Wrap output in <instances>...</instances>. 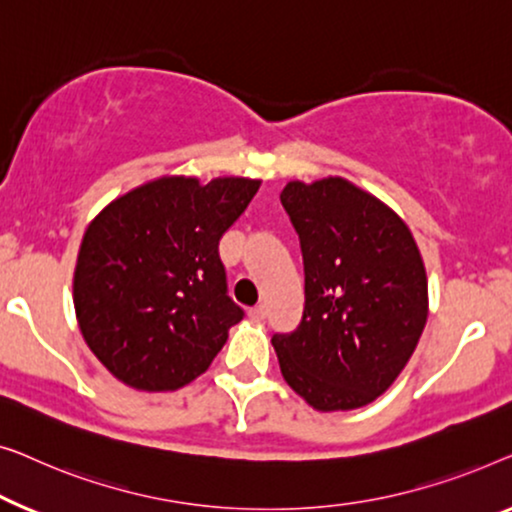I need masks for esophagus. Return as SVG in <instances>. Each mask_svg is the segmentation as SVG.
<instances>
[{
    "label": "esophagus",
    "instance_id": "34e87169",
    "mask_svg": "<svg viewBox=\"0 0 512 512\" xmlns=\"http://www.w3.org/2000/svg\"><path fill=\"white\" fill-rule=\"evenodd\" d=\"M250 318H253V320H264L266 318V306L259 304L255 308H250Z\"/></svg>",
    "mask_w": 512,
    "mask_h": 512
}]
</instances>
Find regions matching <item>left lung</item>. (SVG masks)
<instances>
[{"mask_svg": "<svg viewBox=\"0 0 512 512\" xmlns=\"http://www.w3.org/2000/svg\"><path fill=\"white\" fill-rule=\"evenodd\" d=\"M280 204L304 255V315L273 334L287 385L318 410L362 408L390 387L427 322V273L392 208L343 178L292 181Z\"/></svg>", "mask_w": 512, "mask_h": 512, "instance_id": "left-lung-1", "label": "left lung"}]
</instances>
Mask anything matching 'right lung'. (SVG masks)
<instances>
[{
	"mask_svg": "<svg viewBox=\"0 0 512 512\" xmlns=\"http://www.w3.org/2000/svg\"><path fill=\"white\" fill-rule=\"evenodd\" d=\"M257 190L250 178H160L90 222L74 306L85 343L115 378L164 392L208 369L246 315L227 292L220 239Z\"/></svg>",
	"mask_w": 512,
	"mask_h": 512,
	"instance_id": "right-lung-1",
	"label": "right lung"
}]
</instances>
